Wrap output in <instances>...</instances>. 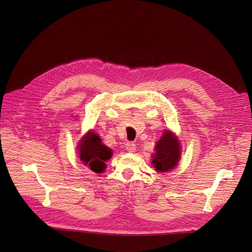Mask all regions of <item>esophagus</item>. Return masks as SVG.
I'll return each instance as SVG.
<instances>
[{
	"label": "esophagus",
	"mask_w": 252,
	"mask_h": 252,
	"mask_svg": "<svg viewBox=\"0 0 252 252\" xmlns=\"http://www.w3.org/2000/svg\"><path fill=\"white\" fill-rule=\"evenodd\" d=\"M126 149L127 152H135L136 151V144L133 142H127L126 144Z\"/></svg>",
	"instance_id": "1"
}]
</instances>
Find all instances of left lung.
Listing matches in <instances>:
<instances>
[{"mask_svg": "<svg viewBox=\"0 0 252 252\" xmlns=\"http://www.w3.org/2000/svg\"><path fill=\"white\" fill-rule=\"evenodd\" d=\"M152 155V164L156 171L165 173L175 168L181 158V145L175 134L164 130L161 138L155 145Z\"/></svg>", "mask_w": 252, "mask_h": 252, "instance_id": "left-lung-1", "label": "left lung"}]
</instances>
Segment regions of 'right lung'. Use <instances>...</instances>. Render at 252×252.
I'll list each match as a JSON object with an SVG mask.
<instances>
[{
	"mask_svg": "<svg viewBox=\"0 0 252 252\" xmlns=\"http://www.w3.org/2000/svg\"><path fill=\"white\" fill-rule=\"evenodd\" d=\"M78 156L81 161L96 174L103 173L105 161L110 159L112 151L102 144L101 138L94 131H88L78 143Z\"/></svg>",
	"mask_w": 252,
	"mask_h": 252,
	"instance_id": "obj_1",
	"label": "right lung"
}]
</instances>
